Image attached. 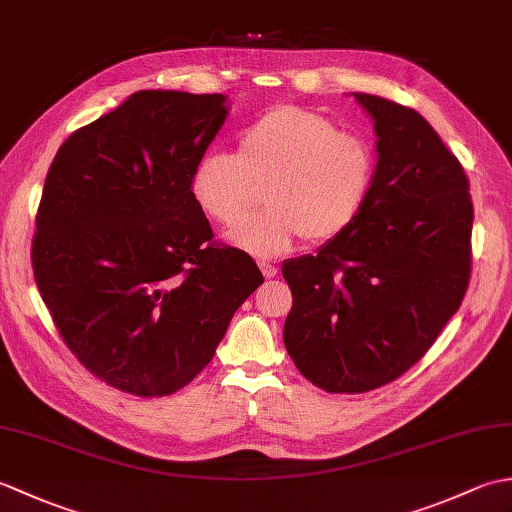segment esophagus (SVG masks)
<instances>
[{"instance_id":"1","label":"esophagus","mask_w":512,"mask_h":512,"mask_svg":"<svg viewBox=\"0 0 512 512\" xmlns=\"http://www.w3.org/2000/svg\"><path fill=\"white\" fill-rule=\"evenodd\" d=\"M259 270H262L266 279H273L277 275V266L273 262H264V259L259 262Z\"/></svg>"}]
</instances>
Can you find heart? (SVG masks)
Wrapping results in <instances>:
<instances>
[{"label":"heart","instance_id":"1","mask_svg":"<svg viewBox=\"0 0 512 512\" xmlns=\"http://www.w3.org/2000/svg\"><path fill=\"white\" fill-rule=\"evenodd\" d=\"M376 180V151L363 136L297 105L270 107L237 136V154L209 151L193 169L191 193L226 228L246 222L266 193V209L228 235L259 257L297 239L323 244L350 228Z\"/></svg>","mask_w":512,"mask_h":512}]
</instances>
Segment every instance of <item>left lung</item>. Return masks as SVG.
I'll return each instance as SVG.
<instances>
[{
    "label": "left lung",
    "mask_w": 512,
    "mask_h": 512,
    "mask_svg": "<svg viewBox=\"0 0 512 512\" xmlns=\"http://www.w3.org/2000/svg\"><path fill=\"white\" fill-rule=\"evenodd\" d=\"M374 118L376 180L358 220L317 255L288 259L284 343L328 394H363L416 365L471 279L469 178L424 118L354 92Z\"/></svg>",
    "instance_id": "1"
}]
</instances>
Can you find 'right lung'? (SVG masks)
Here are the masks:
<instances>
[{"instance_id": "right-lung-1", "label": "right lung", "mask_w": 512, "mask_h": 512, "mask_svg": "<svg viewBox=\"0 0 512 512\" xmlns=\"http://www.w3.org/2000/svg\"><path fill=\"white\" fill-rule=\"evenodd\" d=\"M222 94L140 90L76 129L43 184L32 270L63 343L140 398L189 385L264 277L193 200Z\"/></svg>"}]
</instances>
